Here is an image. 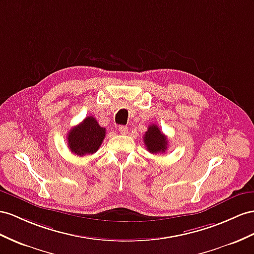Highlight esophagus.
Here are the masks:
<instances>
[{"mask_svg": "<svg viewBox=\"0 0 254 254\" xmlns=\"http://www.w3.org/2000/svg\"><path fill=\"white\" fill-rule=\"evenodd\" d=\"M118 129H119V132H120L121 134H127V131H128V128H127L126 126H120V127H118Z\"/></svg>", "mask_w": 254, "mask_h": 254, "instance_id": "esophagus-1", "label": "esophagus"}]
</instances>
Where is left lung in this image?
Returning <instances> with one entry per match:
<instances>
[{"instance_id":"1","label":"left lung","mask_w":254,"mask_h":254,"mask_svg":"<svg viewBox=\"0 0 254 254\" xmlns=\"http://www.w3.org/2000/svg\"><path fill=\"white\" fill-rule=\"evenodd\" d=\"M144 142L150 153H163L167 149L166 136L160 131V127L150 125L144 135Z\"/></svg>"}]
</instances>
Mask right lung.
<instances>
[{
    "instance_id": "1",
    "label": "right lung",
    "mask_w": 254,
    "mask_h": 254,
    "mask_svg": "<svg viewBox=\"0 0 254 254\" xmlns=\"http://www.w3.org/2000/svg\"><path fill=\"white\" fill-rule=\"evenodd\" d=\"M105 133V127H102L95 118L90 116L68 132L67 145L71 152L80 157L93 154L101 147Z\"/></svg>"
}]
</instances>
